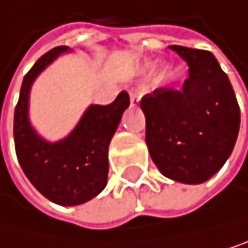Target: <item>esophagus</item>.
Instances as JSON below:
<instances>
[{"label": "esophagus", "mask_w": 248, "mask_h": 248, "mask_svg": "<svg viewBox=\"0 0 248 248\" xmlns=\"http://www.w3.org/2000/svg\"><path fill=\"white\" fill-rule=\"evenodd\" d=\"M130 100H131V105H138L140 100V90H131L130 92Z\"/></svg>", "instance_id": "1"}]
</instances>
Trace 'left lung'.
<instances>
[{"instance_id":"left-lung-1","label":"left lung","mask_w":248,"mask_h":248,"mask_svg":"<svg viewBox=\"0 0 248 248\" xmlns=\"http://www.w3.org/2000/svg\"><path fill=\"white\" fill-rule=\"evenodd\" d=\"M189 66L182 89L145 94L146 145L158 170L176 182L197 185L216 174L232 154L240 106L228 75L207 50L170 46Z\"/></svg>"}]
</instances>
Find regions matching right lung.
Returning a JSON list of instances; mask_svg holds the SVG:
<instances>
[{
	"label": "right lung",
	"mask_w": 248,
	"mask_h": 248,
	"mask_svg": "<svg viewBox=\"0 0 248 248\" xmlns=\"http://www.w3.org/2000/svg\"><path fill=\"white\" fill-rule=\"evenodd\" d=\"M66 50L68 47L60 46L47 51L25 75L15 109L13 133L19 164L33 186L59 205H79L106 186L108 148L130 97L121 92L106 106H89L68 138L54 143L44 140L29 123V93L35 78Z\"/></svg>",
	"instance_id": "right-lung-1"
}]
</instances>
